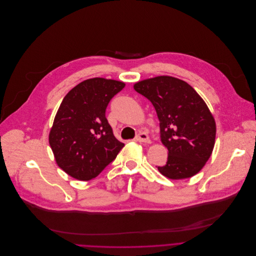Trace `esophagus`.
<instances>
[{"mask_svg": "<svg viewBox=\"0 0 256 256\" xmlns=\"http://www.w3.org/2000/svg\"><path fill=\"white\" fill-rule=\"evenodd\" d=\"M136 140L139 142H145V143H149L150 139L149 136L145 133V132H141L136 136Z\"/></svg>", "mask_w": 256, "mask_h": 256, "instance_id": "esophagus-1", "label": "esophagus"}]
</instances>
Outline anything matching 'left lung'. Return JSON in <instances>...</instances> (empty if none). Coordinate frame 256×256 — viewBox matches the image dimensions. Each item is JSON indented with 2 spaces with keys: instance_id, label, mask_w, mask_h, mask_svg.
Wrapping results in <instances>:
<instances>
[{
  "instance_id": "1",
  "label": "left lung",
  "mask_w": 256,
  "mask_h": 256,
  "mask_svg": "<svg viewBox=\"0 0 256 256\" xmlns=\"http://www.w3.org/2000/svg\"><path fill=\"white\" fill-rule=\"evenodd\" d=\"M134 90L154 107L160 140L168 150L160 172L170 180L196 174L210 158L215 145L216 123L207 104L184 80L160 76L140 80Z\"/></svg>"
}]
</instances>
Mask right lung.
I'll use <instances>...</instances> for the list:
<instances>
[{"label": "right lung", "mask_w": 256, "mask_h": 256, "mask_svg": "<svg viewBox=\"0 0 256 256\" xmlns=\"http://www.w3.org/2000/svg\"><path fill=\"white\" fill-rule=\"evenodd\" d=\"M125 84L94 78L72 88L64 98L49 132L58 166L78 180L98 176L123 148L106 118L111 98Z\"/></svg>", "instance_id": "right-lung-1"}]
</instances>
